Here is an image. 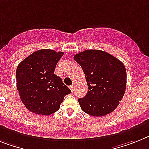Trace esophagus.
<instances>
[{
    "mask_svg": "<svg viewBox=\"0 0 149 149\" xmlns=\"http://www.w3.org/2000/svg\"><path fill=\"white\" fill-rule=\"evenodd\" d=\"M69 88H70V89H71V91H72V92L74 91V84H72V85H71Z\"/></svg>",
    "mask_w": 149,
    "mask_h": 149,
    "instance_id": "34e87169",
    "label": "esophagus"
}]
</instances>
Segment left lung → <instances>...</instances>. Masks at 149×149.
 Listing matches in <instances>:
<instances>
[{
	"instance_id": "8db88e82",
	"label": "left lung",
	"mask_w": 149,
	"mask_h": 149,
	"mask_svg": "<svg viewBox=\"0 0 149 149\" xmlns=\"http://www.w3.org/2000/svg\"><path fill=\"white\" fill-rule=\"evenodd\" d=\"M74 58L83 69L88 83V93L77 100L82 110L93 116L112 113L126 91L127 77L123 63L97 49L81 52Z\"/></svg>"
}]
</instances>
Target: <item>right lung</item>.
Wrapping results in <instances>:
<instances>
[{"label": "right lung", "mask_w": 149, "mask_h": 149, "mask_svg": "<svg viewBox=\"0 0 149 149\" xmlns=\"http://www.w3.org/2000/svg\"><path fill=\"white\" fill-rule=\"evenodd\" d=\"M62 52L40 49L18 65L17 88L23 104L36 114L50 115L57 111L71 90L54 74Z\"/></svg>", "instance_id": "right-lung-1"}]
</instances>
